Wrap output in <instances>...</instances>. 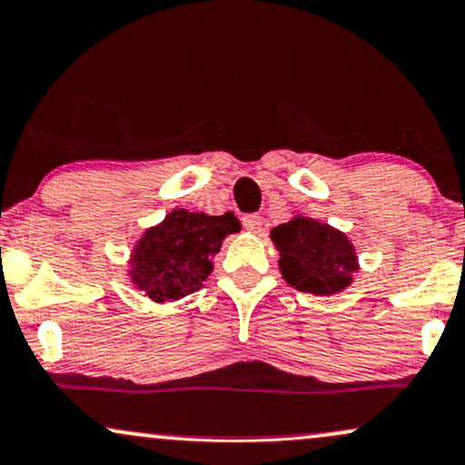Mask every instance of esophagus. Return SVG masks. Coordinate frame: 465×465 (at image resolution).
<instances>
[{
    "mask_svg": "<svg viewBox=\"0 0 465 465\" xmlns=\"http://www.w3.org/2000/svg\"><path fill=\"white\" fill-rule=\"evenodd\" d=\"M262 216H260V213H247V216L242 218V224H244V229H249V232H253V233H258L260 229H262Z\"/></svg>",
    "mask_w": 465,
    "mask_h": 465,
    "instance_id": "esophagus-1",
    "label": "esophagus"
}]
</instances>
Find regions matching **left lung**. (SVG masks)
Masks as SVG:
<instances>
[{"instance_id":"8db88e82","label":"left lung","mask_w":465,"mask_h":465,"mask_svg":"<svg viewBox=\"0 0 465 465\" xmlns=\"http://www.w3.org/2000/svg\"><path fill=\"white\" fill-rule=\"evenodd\" d=\"M280 252V272L291 287L315 295H331L346 289L357 272L353 244L329 224L295 216L272 229Z\"/></svg>"}]
</instances>
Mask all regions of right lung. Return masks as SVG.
Listing matches in <instances>:
<instances>
[{
  "mask_svg": "<svg viewBox=\"0 0 465 465\" xmlns=\"http://www.w3.org/2000/svg\"><path fill=\"white\" fill-rule=\"evenodd\" d=\"M241 221L174 209L161 224L145 232L132 256V282L156 302L178 300L201 289L212 273V256L224 236L238 232Z\"/></svg>",
  "mask_w": 465,
  "mask_h": 465,
  "instance_id": "add662e5",
  "label": "right lung"
}]
</instances>
